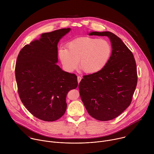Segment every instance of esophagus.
Segmentation results:
<instances>
[{"instance_id":"obj_1","label":"esophagus","mask_w":154,"mask_h":154,"mask_svg":"<svg viewBox=\"0 0 154 154\" xmlns=\"http://www.w3.org/2000/svg\"><path fill=\"white\" fill-rule=\"evenodd\" d=\"M81 80H82V77H80V75L77 76V80H78V83H80V82L81 81Z\"/></svg>"}]
</instances>
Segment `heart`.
Segmentation results:
<instances>
[{"mask_svg": "<svg viewBox=\"0 0 154 154\" xmlns=\"http://www.w3.org/2000/svg\"><path fill=\"white\" fill-rule=\"evenodd\" d=\"M112 51V46L108 41L84 36L71 41L67 48H60L58 57L67 71L75 70L79 60L80 67L83 71L93 74L104 68L111 57Z\"/></svg>", "mask_w": 154, "mask_h": 154, "instance_id": "b5f03b06", "label": "heart"}]
</instances>
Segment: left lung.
<instances>
[{
    "label": "left lung",
    "instance_id": "8db88e82",
    "mask_svg": "<svg viewBox=\"0 0 154 154\" xmlns=\"http://www.w3.org/2000/svg\"><path fill=\"white\" fill-rule=\"evenodd\" d=\"M89 35L108 36L113 49L103 69L83 76L79 85L80 95L90 116L99 121H109L131 103L138 81L137 64L132 52L114 33L93 32Z\"/></svg>",
    "mask_w": 154,
    "mask_h": 154
}]
</instances>
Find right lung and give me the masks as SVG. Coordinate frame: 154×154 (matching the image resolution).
I'll return each mask as SVG.
<instances>
[{
    "instance_id": "obj_1",
    "label": "right lung",
    "mask_w": 154,
    "mask_h": 154,
    "mask_svg": "<svg viewBox=\"0 0 154 154\" xmlns=\"http://www.w3.org/2000/svg\"><path fill=\"white\" fill-rule=\"evenodd\" d=\"M71 30L61 29L42 33L20 50L15 66L19 97L29 112L45 121L60 118L67 107L68 93L78 86L75 74L63 71L58 62L57 45Z\"/></svg>"
}]
</instances>
